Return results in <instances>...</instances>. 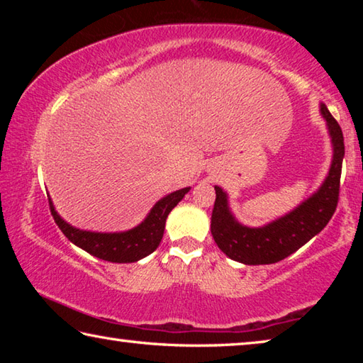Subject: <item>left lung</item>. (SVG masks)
<instances>
[{"mask_svg": "<svg viewBox=\"0 0 363 363\" xmlns=\"http://www.w3.org/2000/svg\"><path fill=\"white\" fill-rule=\"evenodd\" d=\"M320 113L327 120L333 160L328 176L317 192L293 211L262 227L243 225L232 214L227 194L220 187H214L216 201L211 214V233L219 250L230 259L248 266L279 262L322 232L333 216L340 199L344 138L340 125L325 104H320Z\"/></svg>", "mask_w": 363, "mask_h": 363, "instance_id": "1", "label": "left lung"}]
</instances>
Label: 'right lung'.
<instances>
[{
  "label": "right lung",
  "mask_w": 363,
  "mask_h": 363,
  "mask_svg": "<svg viewBox=\"0 0 363 363\" xmlns=\"http://www.w3.org/2000/svg\"><path fill=\"white\" fill-rule=\"evenodd\" d=\"M190 190V187H184L176 192H171L162 200H158L147 218L139 225L126 232H113V233H102V232H89L79 230L77 227L70 225L69 223L59 216L57 211L54 210V205L49 199V208L51 214L59 229L62 230L64 235L69 240L77 245L89 255H93L99 259L108 262H136L143 257L149 256L158 248L160 242L163 238L164 223H167L168 214L171 210L179 203Z\"/></svg>",
  "instance_id": "right-lung-1"
}]
</instances>
